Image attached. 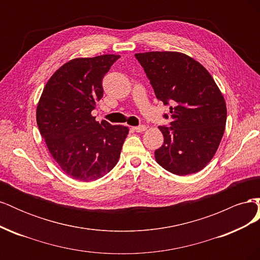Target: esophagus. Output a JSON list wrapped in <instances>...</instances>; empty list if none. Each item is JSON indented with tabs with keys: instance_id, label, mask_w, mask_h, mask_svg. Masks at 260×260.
Masks as SVG:
<instances>
[{
	"instance_id": "1",
	"label": "esophagus",
	"mask_w": 260,
	"mask_h": 260,
	"mask_svg": "<svg viewBox=\"0 0 260 260\" xmlns=\"http://www.w3.org/2000/svg\"><path fill=\"white\" fill-rule=\"evenodd\" d=\"M145 129H146V127L144 124H140V125H137V127H133V130L137 132H143Z\"/></svg>"
}]
</instances>
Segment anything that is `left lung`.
Listing matches in <instances>:
<instances>
[{
  "label": "left lung",
  "instance_id": "8db88e82",
  "mask_svg": "<svg viewBox=\"0 0 260 260\" xmlns=\"http://www.w3.org/2000/svg\"><path fill=\"white\" fill-rule=\"evenodd\" d=\"M157 100L170 105V127L159 125L164 144L155 158L178 176L195 174L211 160L222 139L226 107L221 92L200 62L178 52L135 55ZM164 117L168 119V115Z\"/></svg>",
  "mask_w": 260,
  "mask_h": 260
}]
</instances>
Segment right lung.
I'll return each instance as SVG.
<instances>
[{"instance_id": "obj_1", "label": "right lung", "mask_w": 260, "mask_h": 260, "mask_svg": "<svg viewBox=\"0 0 260 260\" xmlns=\"http://www.w3.org/2000/svg\"><path fill=\"white\" fill-rule=\"evenodd\" d=\"M119 55L76 58L62 65L46 83L37 107V123L62 171L89 182L108 174L118 162L129 129L91 112L103 98L104 76Z\"/></svg>"}]
</instances>
